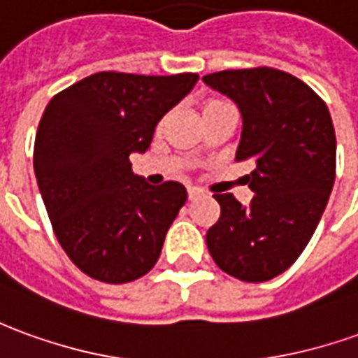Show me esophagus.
I'll return each instance as SVG.
<instances>
[{"label": "esophagus", "instance_id": "obj_1", "mask_svg": "<svg viewBox=\"0 0 358 358\" xmlns=\"http://www.w3.org/2000/svg\"><path fill=\"white\" fill-rule=\"evenodd\" d=\"M205 194L201 189H197V187H187V199L189 201H196V199H201Z\"/></svg>", "mask_w": 358, "mask_h": 358}]
</instances>
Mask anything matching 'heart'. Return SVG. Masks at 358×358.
Listing matches in <instances>:
<instances>
[{
  "instance_id": "b5f03b06",
  "label": "heart",
  "mask_w": 358,
  "mask_h": 358,
  "mask_svg": "<svg viewBox=\"0 0 358 358\" xmlns=\"http://www.w3.org/2000/svg\"><path fill=\"white\" fill-rule=\"evenodd\" d=\"M224 102L221 101H207L203 104V108H201V112H205V110H211V108H217V106H222Z\"/></svg>"
}]
</instances>
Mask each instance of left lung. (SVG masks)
I'll list each match as a JSON object with an SVG mask.
<instances>
[{
  "label": "left lung",
  "mask_w": 358,
  "mask_h": 358,
  "mask_svg": "<svg viewBox=\"0 0 358 358\" xmlns=\"http://www.w3.org/2000/svg\"><path fill=\"white\" fill-rule=\"evenodd\" d=\"M240 110L236 161L254 162L250 205L215 194L219 221L205 240L215 264L248 283L294 264L318 227L336 180V131L326 102L294 75L271 67L205 75Z\"/></svg>",
  "instance_id": "obj_1"
}]
</instances>
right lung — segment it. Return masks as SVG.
<instances>
[{
	"label": "right lung",
	"instance_id": "add662e5",
	"mask_svg": "<svg viewBox=\"0 0 358 358\" xmlns=\"http://www.w3.org/2000/svg\"><path fill=\"white\" fill-rule=\"evenodd\" d=\"M199 75L101 71L57 92L42 114L34 174L62 248L104 283L143 277L186 203V187H155L131 172L155 126L194 89Z\"/></svg>",
	"mask_w": 358,
	"mask_h": 358
}]
</instances>
